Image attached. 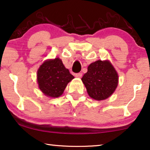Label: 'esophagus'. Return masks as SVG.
Returning <instances> with one entry per match:
<instances>
[{
  "mask_svg": "<svg viewBox=\"0 0 150 150\" xmlns=\"http://www.w3.org/2000/svg\"><path fill=\"white\" fill-rule=\"evenodd\" d=\"M82 76H83V74L82 73H77L75 74V76L76 78H81Z\"/></svg>",
  "mask_w": 150,
  "mask_h": 150,
  "instance_id": "1",
  "label": "esophagus"
}]
</instances>
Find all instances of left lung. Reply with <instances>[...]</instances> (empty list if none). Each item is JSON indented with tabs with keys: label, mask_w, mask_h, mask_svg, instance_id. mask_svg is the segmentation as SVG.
<instances>
[{
	"label": "left lung",
	"mask_w": 150,
	"mask_h": 150,
	"mask_svg": "<svg viewBox=\"0 0 150 150\" xmlns=\"http://www.w3.org/2000/svg\"><path fill=\"white\" fill-rule=\"evenodd\" d=\"M118 74L109 61H96L88 66L81 80L89 96L103 100L113 93L118 85Z\"/></svg>",
	"instance_id": "8db88e82"
}]
</instances>
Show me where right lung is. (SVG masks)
<instances>
[{
    "mask_svg": "<svg viewBox=\"0 0 150 150\" xmlns=\"http://www.w3.org/2000/svg\"><path fill=\"white\" fill-rule=\"evenodd\" d=\"M37 76L40 89L51 98L62 95L67 84L74 79L59 58L44 61L38 69Z\"/></svg>",
    "mask_w": 150,
    "mask_h": 150,
    "instance_id": "add662e5",
    "label": "right lung"
}]
</instances>
